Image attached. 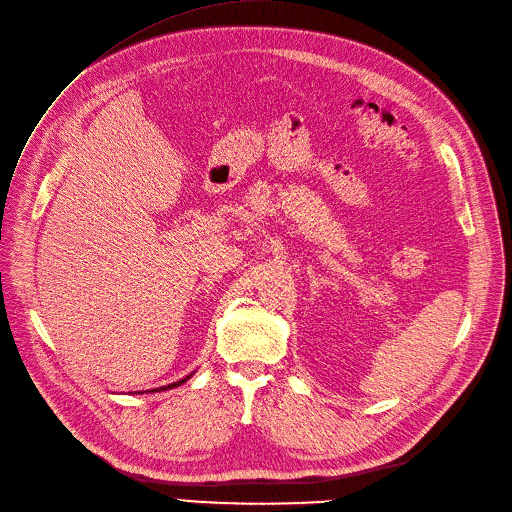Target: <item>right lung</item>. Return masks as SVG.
I'll return each instance as SVG.
<instances>
[{
  "mask_svg": "<svg viewBox=\"0 0 512 512\" xmlns=\"http://www.w3.org/2000/svg\"><path fill=\"white\" fill-rule=\"evenodd\" d=\"M189 377H185V379H181V381H177V383H170V385H166V387H160L162 391H166V389H173V387H179V385H183L185 381H187ZM160 389H154V391H160Z\"/></svg>",
  "mask_w": 512,
  "mask_h": 512,
  "instance_id": "add662e5",
  "label": "right lung"
}]
</instances>
